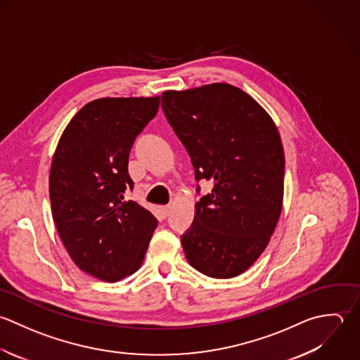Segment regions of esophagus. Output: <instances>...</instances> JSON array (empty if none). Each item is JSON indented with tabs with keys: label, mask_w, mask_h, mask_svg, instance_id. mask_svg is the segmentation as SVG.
I'll return each mask as SVG.
<instances>
[{
	"label": "esophagus",
	"mask_w": 360,
	"mask_h": 360,
	"mask_svg": "<svg viewBox=\"0 0 360 360\" xmlns=\"http://www.w3.org/2000/svg\"><path fill=\"white\" fill-rule=\"evenodd\" d=\"M161 213H162V216H164V217H167V216L171 213V206L168 205V206L161 207Z\"/></svg>",
	"instance_id": "obj_1"
}]
</instances>
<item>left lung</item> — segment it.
<instances>
[{"mask_svg": "<svg viewBox=\"0 0 360 360\" xmlns=\"http://www.w3.org/2000/svg\"><path fill=\"white\" fill-rule=\"evenodd\" d=\"M161 108L196 181L214 185L181 236L185 255L206 276H238L264 252L282 212L285 154L278 129L257 101L229 84L165 91Z\"/></svg>", "mask_w": 360, "mask_h": 360, "instance_id": "obj_1", "label": "left lung"}]
</instances>
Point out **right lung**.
Returning a JSON list of instances; mask_svg holds the SVG:
<instances>
[{"instance_id": "add662e5", "label": "right lung", "mask_w": 360, "mask_h": 360, "mask_svg": "<svg viewBox=\"0 0 360 360\" xmlns=\"http://www.w3.org/2000/svg\"><path fill=\"white\" fill-rule=\"evenodd\" d=\"M160 96L102 98L86 103L57 144L49 178L51 214L75 265L105 282L134 274L157 219L124 199L134 184L129 154L158 112Z\"/></svg>"}]
</instances>
